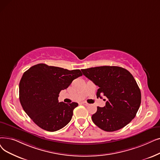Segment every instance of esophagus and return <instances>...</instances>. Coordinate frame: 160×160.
I'll list each match as a JSON object with an SVG mask.
<instances>
[{"instance_id":"1","label":"esophagus","mask_w":160,"mask_h":160,"mask_svg":"<svg viewBox=\"0 0 160 160\" xmlns=\"http://www.w3.org/2000/svg\"><path fill=\"white\" fill-rule=\"evenodd\" d=\"M82 104L84 105H85V106H89V103H88L87 102H82Z\"/></svg>"}]
</instances>
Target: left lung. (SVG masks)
<instances>
[{"instance_id": "obj_1", "label": "left lung", "mask_w": 160, "mask_h": 160, "mask_svg": "<svg viewBox=\"0 0 160 160\" xmlns=\"http://www.w3.org/2000/svg\"><path fill=\"white\" fill-rule=\"evenodd\" d=\"M86 77L99 86L97 97L107 98L104 107H97L92 118L105 131L123 128L136 116L141 102V90L128 70L116 66H102L82 69ZM106 100V99H105Z\"/></svg>"}]
</instances>
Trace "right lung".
<instances>
[{
    "instance_id": "right-lung-1",
    "label": "right lung",
    "mask_w": 160,
    "mask_h": 160,
    "mask_svg": "<svg viewBox=\"0 0 160 160\" xmlns=\"http://www.w3.org/2000/svg\"><path fill=\"white\" fill-rule=\"evenodd\" d=\"M81 76L79 69L69 71L44 63L34 65L20 80L21 105L40 128L52 132L59 130L70 122L78 104L59 102V94Z\"/></svg>"
}]
</instances>
